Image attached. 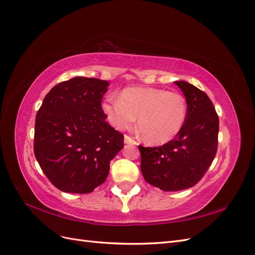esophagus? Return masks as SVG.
Listing matches in <instances>:
<instances>
[{
  "label": "esophagus",
  "mask_w": 255,
  "mask_h": 255,
  "mask_svg": "<svg viewBox=\"0 0 255 255\" xmlns=\"http://www.w3.org/2000/svg\"><path fill=\"white\" fill-rule=\"evenodd\" d=\"M124 142H125V144H132V145H136V142L132 139L131 136H129V135H125V137H124Z\"/></svg>",
  "instance_id": "esophagus-1"
}]
</instances>
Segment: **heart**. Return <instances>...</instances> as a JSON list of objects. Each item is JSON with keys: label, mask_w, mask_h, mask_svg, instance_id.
I'll return each instance as SVG.
<instances>
[{"label": "heart", "mask_w": 255, "mask_h": 255, "mask_svg": "<svg viewBox=\"0 0 255 255\" xmlns=\"http://www.w3.org/2000/svg\"><path fill=\"white\" fill-rule=\"evenodd\" d=\"M103 111L111 125L120 130L130 129L139 118L144 140L152 145H163L175 139L183 129L187 103L179 93L155 87H128L120 98H107Z\"/></svg>", "instance_id": "obj_1"}]
</instances>
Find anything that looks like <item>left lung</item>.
<instances>
[{
  "label": "left lung",
  "mask_w": 255,
  "mask_h": 255,
  "mask_svg": "<svg viewBox=\"0 0 255 255\" xmlns=\"http://www.w3.org/2000/svg\"><path fill=\"white\" fill-rule=\"evenodd\" d=\"M175 84L187 101L183 129L162 146H139L144 179L163 191H179L198 184L212 164L218 147L219 118L212 100L186 81Z\"/></svg>",
  "instance_id": "8db88e82"
}]
</instances>
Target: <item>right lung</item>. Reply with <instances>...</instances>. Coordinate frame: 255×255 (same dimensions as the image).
Here are the masks:
<instances>
[{"mask_svg": "<svg viewBox=\"0 0 255 255\" xmlns=\"http://www.w3.org/2000/svg\"><path fill=\"white\" fill-rule=\"evenodd\" d=\"M109 82L75 77L55 85L36 115L34 154L61 191L90 193L105 183L124 135L106 122L101 99Z\"/></svg>", "mask_w": 255, "mask_h": 255, "instance_id": "add662e5", "label": "right lung"}]
</instances>
